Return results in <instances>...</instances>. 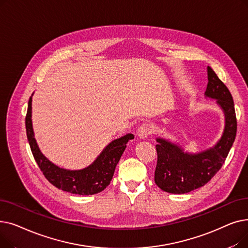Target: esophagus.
Listing matches in <instances>:
<instances>
[{"instance_id": "esophagus-1", "label": "esophagus", "mask_w": 248, "mask_h": 248, "mask_svg": "<svg viewBox=\"0 0 248 248\" xmlns=\"http://www.w3.org/2000/svg\"><path fill=\"white\" fill-rule=\"evenodd\" d=\"M153 132V126L151 124H142L139 128H138V137L141 140L147 139L148 136H150Z\"/></svg>"}]
</instances>
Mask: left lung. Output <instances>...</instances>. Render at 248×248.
I'll list each match as a JSON object with an SVG mask.
<instances>
[{"instance_id":"left-lung-1","label":"left lung","mask_w":248,"mask_h":248,"mask_svg":"<svg viewBox=\"0 0 248 248\" xmlns=\"http://www.w3.org/2000/svg\"><path fill=\"white\" fill-rule=\"evenodd\" d=\"M205 96L216 99L224 112L225 127L217 144L206 151L190 154L174 142L157 138L158 154L155 183L172 194H185L208 183L224 164L236 137L237 121L230 91L211 67H207Z\"/></svg>"}]
</instances>
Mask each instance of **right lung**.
Segmentation results:
<instances>
[{
    "instance_id": "right-lung-1",
    "label": "right lung",
    "mask_w": 248,
    "mask_h": 248,
    "mask_svg": "<svg viewBox=\"0 0 248 248\" xmlns=\"http://www.w3.org/2000/svg\"><path fill=\"white\" fill-rule=\"evenodd\" d=\"M25 123L32 154L43 175L52 185L71 194L93 195L106 189L110 183L115 167L126 148L127 141L134 139L133 134H126L109 142L96 160L88 167L82 170H66L50 162L37 145L32 125V96L28 102Z\"/></svg>"
}]
</instances>
